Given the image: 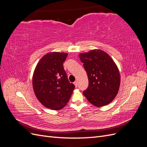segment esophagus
Segmentation results:
<instances>
[{
    "mask_svg": "<svg viewBox=\"0 0 147 147\" xmlns=\"http://www.w3.org/2000/svg\"><path fill=\"white\" fill-rule=\"evenodd\" d=\"M74 84H75V86L77 87V85H78V83H77V81L74 82Z\"/></svg>",
    "mask_w": 147,
    "mask_h": 147,
    "instance_id": "obj_1",
    "label": "esophagus"
}]
</instances>
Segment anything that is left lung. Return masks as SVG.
<instances>
[{"label":"left lung","mask_w":147,"mask_h":147,"mask_svg":"<svg viewBox=\"0 0 147 147\" xmlns=\"http://www.w3.org/2000/svg\"><path fill=\"white\" fill-rule=\"evenodd\" d=\"M80 59L88 75L89 84L83 93L96 107L110 104L116 97L120 85L117 65L105 52L94 50L80 53Z\"/></svg>","instance_id":"8db88e82"}]
</instances>
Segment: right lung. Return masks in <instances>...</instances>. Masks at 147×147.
<instances>
[{
  "instance_id": "1",
  "label": "right lung",
  "mask_w": 147,
  "mask_h": 147,
  "mask_svg": "<svg viewBox=\"0 0 147 147\" xmlns=\"http://www.w3.org/2000/svg\"><path fill=\"white\" fill-rule=\"evenodd\" d=\"M67 53H48L39 61L34 70V91L40 103L48 109L59 110L67 104L75 88L70 83L63 63Z\"/></svg>"
}]
</instances>
